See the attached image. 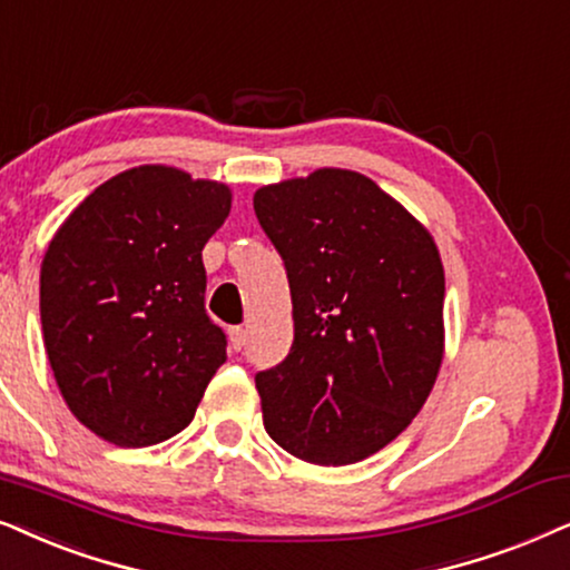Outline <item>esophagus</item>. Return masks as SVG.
<instances>
[{
	"instance_id": "esophagus-1",
	"label": "esophagus",
	"mask_w": 570,
	"mask_h": 570,
	"mask_svg": "<svg viewBox=\"0 0 570 570\" xmlns=\"http://www.w3.org/2000/svg\"><path fill=\"white\" fill-rule=\"evenodd\" d=\"M245 338H247L245 328H239V325H234V328H229V346L234 348V352H239V348L245 346Z\"/></svg>"
}]
</instances>
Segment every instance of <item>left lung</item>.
Masks as SVG:
<instances>
[{
  "mask_svg": "<svg viewBox=\"0 0 570 570\" xmlns=\"http://www.w3.org/2000/svg\"><path fill=\"white\" fill-rule=\"evenodd\" d=\"M284 257L289 356L255 375L263 424L315 466L373 456L428 401L445 354V273L424 224L360 171L315 169L253 197Z\"/></svg>",
  "mask_w": 570,
  "mask_h": 570,
  "instance_id": "left-lung-1",
  "label": "left lung"
}]
</instances>
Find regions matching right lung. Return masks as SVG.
Wrapping results in <instances>:
<instances>
[{"label": "right lung", "instance_id": "right-lung-1", "mask_svg": "<svg viewBox=\"0 0 570 570\" xmlns=\"http://www.w3.org/2000/svg\"><path fill=\"white\" fill-rule=\"evenodd\" d=\"M224 181L146 164L98 185L41 263V331L65 404L98 438L146 449L193 422L226 336L206 315L203 247Z\"/></svg>", "mask_w": 570, "mask_h": 570}]
</instances>
